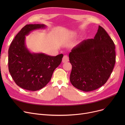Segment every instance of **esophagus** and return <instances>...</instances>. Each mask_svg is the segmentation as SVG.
<instances>
[{"label": "esophagus", "instance_id": "esophagus-1", "mask_svg": "<svg viewBox=\"0 0 125 125\" xmlns=\"http://www.w3.org/2000/svg\"><path fill=\"white\" fill-rule=\"evenodd\" d=\"M69 61V57L67 55H64L62 59V62L66 63Z\"/></svg>", "mask_w": 125, "mask_h": 125}]
</instances>
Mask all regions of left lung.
<instances>
[{"label":"left lung","instance_id":"left-lung-1","mask_svg":"<svg viewBox=\"0 0 125 125\" xmlns=\"http://www.w3.org/2000/svg\"><path fill=\"white\" fill-rule=\"evenodd\" d=\"M72 65L70 81L78 90L89 92L106 83L115 63V45L106 31L99 26L94 39L78 43L69 54Z\"/></svg>","mask_w":125,"mask_h":125}]
</instances>
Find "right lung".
Segmentation results:
<instances>
[{"mask_svg": "<svg viewBox=\"0 0 125 125\" xmlns=\"http://www.w3.org/2000/svg\"><path fill=\"white\" fill-rule=\"evenodd\" d=\"M45 27L44 24L26 25L16 35L9 49V72L16 83L24 89L35 91L45 87L62 61V54L51 56L34 53L26 47L25 36Z\"/></svg>", "mask_w": 125, "mask_h": 125, "instance_id": "add662e5", "label": "right lung"}]
</instances>
